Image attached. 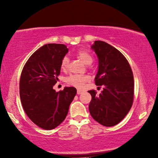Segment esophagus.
<instances>
[{"label":"esophagus","instance_id":"34e87169","mask_svg":"<svg viewBox=\"0 0 158 158\" xmlns=\"http://www.w3.org/2000/svg\"><path fill=\"white\" fill-rule=\"evenodd\" d=\"M83 92V90H77V95H80V94H81Z\"/></svg>","mask_w":158,"mask_h":158}]
</instances>
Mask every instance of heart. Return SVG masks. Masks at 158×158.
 I'll return each mask as SVG.
<instances>
[{"mask_svg":"<svg viewBox=\"0 0 158 158\" xmlns=\"http://www.w3.org/2000/svg\"><path fill=\"white\" fill-rule=\"evenodd\" d=\"M75 55L77 57H78L83 63L85 64H90L93 62L94 58L88 50L85 49H80L75 52ZM69 59L68 57H63L61 62V68L62 70H66L69 66ZM89 81V77L86 75H73L68 77L67 78L66 81L69 85L74 86L77 88H82L83 85H85L86 82Z\"/></svg>","mask_w":158,"mask_h":158,"instance_id":"b5f03b06","label":"heart"}]
</instances>
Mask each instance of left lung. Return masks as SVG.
<instances>
[{
    "instance_id": "obj_1",
    "label": "left lung",
    "mask_w": 158,
    "mask_h": 158,
    "mask_svg": "<svg viewBox=\"0 0 158 158\" xmlns=\"http://www.w3.org/2000/svg\"><path fill=\"white\" fill-rule=\"evenodd\" d=\"M91 48L98 58L95 83L96 85H103V90L98 96L94 90L88 91L92 96L90 114L103 126H115L127 116L132 106V70L122 52L108 43L95 41Z\"/></svg>"
}]
</instances>
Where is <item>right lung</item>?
<instances>
[{"label":"right lung","mask_w":158,"mask_h":158,"mask_svg":"<svg viewBox=\"0 0 158 158\" xmlns=\"http://www.w3.org/2000/svg\"><path fill=\"white\" fill-rule=\"evenodd\" d=\"M68 52L64 44H45L32 54L21 72L19 89L23 109L32 122L46 130L63 122L77 93L74 87L59 92L53 89Z\"/></svg>","instance_id":"1"}]
</instances>
